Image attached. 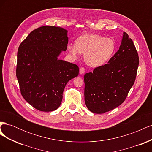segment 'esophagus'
Segmentation results:
<instances>
[{"label": "esophagus", "mask_w": 152, "mask_h": 152, "mask_svg": "<svg viewBox=\"0 0 152 152\" xmlns=\"http://www.w3.org/2000/svg\"><path fill=\"white\" fill-rule=\"evenodd\" d=\"M85 72H86V70H85V68H84V67H81L80 68V71H79V73H80V74H84L85 73Z\"/></svg>", "instance_id": "obj_1"}]
</instances>
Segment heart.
Listing matches in <instances>:
<instances>
[{
    "instance_id": "1",
    "label": "heart",
    "mask_w": 152,
    "mask_h": 152,
    "mask_svg": "<svg viewBox=\"0 0 152 152\" xmlns=\"http://www.w3.org/2000/svg\"><path fill=\"white\" fill-rule=\"evenodd\" d=\"M115 41L97 34H86L77 40L76 44H69L68 50L73 56L85 54V60L91 66L104 65L115 50Z\"/></svg>"
}]
</instances>
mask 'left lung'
Listing matches in <instances>:
<instances>
[{
    "mask_svg": "<svg viewBox=\"0 0 152 152\" xmlns=\"http://www.w3.org/2000/svg\"><path fill=\"white\" fill-rule=\"evenodd\" d=\"M138 65L134 44L124 32L119 49L108 63L84 76L87 108L94 113H104L121 105L134 83Z\"/></svg>",
    "mask_w": 152,
    "mask_h": 152,
    "instance_id": "obj_1",
    "label": "left lung"
}]
</instances>
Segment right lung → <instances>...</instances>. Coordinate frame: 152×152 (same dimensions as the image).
<instances>
[{
  "label": "right lung",
  "mask_w": 152,
  "mask_h": 152,
  "mask_svg": "<svg viewBox=\"0 0 152 152\" xmlns=\"http://www.w3.org/2000/svg\"><path fill=\"white\" fill-rule=\"evenodd\" d=\"M68 42L66 30L44 26L30 32L18 48L16 77L21 94L39 111L58 108L67 82L79 75L77 65L58 59Z\"/></svg>",
  "instance_id": "add662e5"
}]
</instances>
